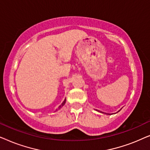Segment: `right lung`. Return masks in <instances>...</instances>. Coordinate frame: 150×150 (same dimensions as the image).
<instances>
[{
	"label": "right lung",
	"instance_id": "obj_1",
	"mask_svg": "<svg viewBox=\"0 0 150 150\" xmlns=\"http://www.w3.org/2000/svg\"><path fill=\"white\" fill-rule=\"evenodd\" d=\"M65 100H64V101H63V103H62V104H61V105L59 106V108H57V109L56 110H59V109H60V108H61V107H62V106H63V105H64V104H65Z\"/></svg>",
	"mask_w": 150,
	"mask_h": 150
}]
</instances>
